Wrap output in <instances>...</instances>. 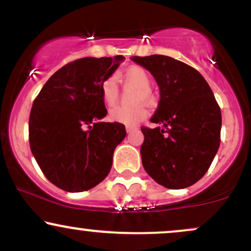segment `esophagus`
Masks as SVG:
<instances>
[{
	"label": "esophagus",
	"mask_w": 251,
	"mask_h": 251,
	"mask_svg": "<svg viewBox=\"0 0 251 251\" xmlns=\"http://www.w3.org/2000/svg\"><path fill=\"white\" fill-rule=\"evenodd\" d=\"M138 127L137 126H132V125H127L126 126V132H127V133H131V132H133V131H135V129H137Z\"/></svg>",
	"instance_id": "34e87169"
}]
</instances>
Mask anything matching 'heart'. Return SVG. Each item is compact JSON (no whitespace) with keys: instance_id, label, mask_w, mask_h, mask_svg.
Listing matches in <instances>:
<instances>
[{"instance_id":"b5f03b06","label":"heart","mask_w":251,"mask_h":251,"mask_svg":"<svg viewBox=\"0 0 251 251\" xmlns=\"http://www.w3.org/2000/svg\"><path fill=\"white\" fill-rule=\"evenodd\" d=\"M120 77L126 83H131V85L138 87V92L135 94V101L137 102H151L153 99L151 92V77L149 73L143 68L137 67H129L120 75ZM100 92H101L102 101L106 106L111 107L117 102L118 96H119V91H118V86L116 77L108 76L101 82L100 86ZM148 116V111L143 105H135L127 107V106H116L109 111V119L114 123L124 124V125H135L145 117Z\"/></svg>"}]
</instances>
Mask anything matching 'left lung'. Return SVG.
Instances as JSON below:
<instances>
[{
	"mask_svg": "<svg viewBox=\"0 0 251 251\" xmlns=\"http://www.w3.org/2000/svg\"><path fill=\"white\" fill-rule=\"evenodd\" d=\"M159 86L151 123L142 127L145 171L168 189L194 185L206 174L221 143L222 114L209 83L191 66L165 55L133 56Z\"/></svg>",
	"mask_w": 251,
	"mask_h": 251,
	"instance_id": "1",
	"label": "left lung"
}]
</instances>
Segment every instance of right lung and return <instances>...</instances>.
<instances>
[{
    "instance_id": "1",
    "label": "right lung",
    "mask_w": 251,
    "mask_h": 251,
    "mask_svg": "<svg viewBox=\"0 0 251 251\" xmlns=\"http://www.w3.org/2000/svg\"><path fill=\"white\" fill-rule=\"evenodd\" d=\"M82 57L56 71L34 100L29 116L31 153L47 179L68 192H81L107 177L113 152L126 135L107 114L100 86L124 61Z\"/></svg>"
}]
</instances>
